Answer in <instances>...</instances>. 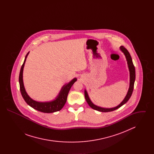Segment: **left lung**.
<instances>
[{"mask_svg":"<svg viewBox=\"0 0 154 154\" xmlns=\"http://www.w3.org/2000/svg\"><path fill=\"white\" fill-rule=\"evenodd\" d=\"M120 50L122 51V52H124V54L125 55V57H126V60H127L128 67H129V72H130V85H129V90L128 91V93L125 96L124 99L123 100V101L118 106L115 107H113V108L107 109V108H103V107H99V106H96L92 102L91 99H89V97L88 96L87 91L85 89L84 94H85V100H86L87 102L88 103L89 106L94 110H97V111H101V112H110V111H112L114 110H117L127 102L132 96V92H133V88H134V81H135V78H136L135 68H134V65L133 63V62H132L131 56V55H130V54H129L128 51L125 48L124 46H121L120 47Z\"/></svg>","mask_w":154,"mask_h":154,"instance_id":"left-lung-1","label":"left lung"}]
</instances>
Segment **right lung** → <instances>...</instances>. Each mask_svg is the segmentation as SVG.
Masks as SVG:
<instances>
[{
    "label": "right lung",
    "instance_id": "add662e5",
    "mask_svg": "<svg viewBox=\"0 0 154 154\" xmlns=\"http://www.w3.org/2000/svg\"><path fill=\"white\" fill-rule=\"evenodd\" d=\"M29 53V52L26 54L25 57L24 62L21 66L20 75H19V83H20V91L23 99L29 106L37 111L45 112V113H52L56 111H58L59 110H61L64 106V105L65 104L69 92L72 86L73 85L74 83L77 81V79L74 78L72 80L70 81L69 83L63 85V87L61 89L60 92L59 93L58 95L57 96L55 99H54L51 102H38L33 100L27 94L23 85V70L26 59Z\"/></svg>",
    "mask_w": 154,
    "mask_h": 154
}]
</instances>
